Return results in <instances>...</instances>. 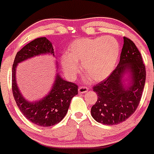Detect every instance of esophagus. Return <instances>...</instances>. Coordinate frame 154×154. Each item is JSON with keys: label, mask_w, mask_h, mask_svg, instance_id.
I'll list each match as a JSON object with an SVG mask.
<instances>
[{"label": "esophagus", "mask_w": 154, "mask_h": 154, "mask_svg": "<svg viewBox=\"0 0 154 154\" xmlns=\"http://www.w3.org/2000/svg\"><path fill=\"white\" fill-rule=\"evenodd\" d=\"M88 91V88L85 86H81L79 88V94H84V93H86Z\"/></svg>", "instance_id": "1"}]
</instances>
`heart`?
Listing matches in <instances>:
<instances>
[{
  "instance_id": "b5f03b06",
  "label": "heart",
  "mask_w": 154,
  "mask_h": 154,
  "mask_svg": "<svg viewBox=\"0 0 154 154\" xmlns=\"http://www.w3.org/2000/svg\"><path fill=\"white\" fill-rule=\"evenodd\" d=\"M120 54V46L115 38L100 36L80 39L73 42L69 53L61 57L62 66L66 75L74 79L81 71L79 63L91 79L102 81L115 69Z\"/></svg>"
}]
</instances>
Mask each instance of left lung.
Segmentation results:
<instances>
[{
  "mask_svg": "<svg viewBox=\"0 0 154 154\" xmlns=\"http://www.w3.org/2000/svg\"><path fill=\"white\" fill-rule=\"evenodd\" d=\"M127 74H129L128 83L125 80ZM145 80L146 69L141 55L132 40L124 37L118 66L108 78L93 87L98 100L91 107L92 118L106 125L126 121L138 107Z\"/></svg>",
  "mask_w": 154,
  "mask_h": 154,
  "instance_id": "left-lung-1",
  "label": "left lung"
}]
</instances>
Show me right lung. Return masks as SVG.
Masks as SVG:
<instances>
[{"label":"right lung","instance_id":"1","mask_svg":"<svg viewBox=\"0 0 154 154\" xmlns=\"http://www.w3.org/2000/svg\"><path fill=\"white\" fill-rule=\"evenodd\" d=\"M45 54L54 56L53 44L46 37L35 39L17 52L12 68V91L18 108L29 121L38 126L49 127L66 116L72 98L78 94V85L66 81L57 73L51 91L46 96L36 101L24 98L17 84V66L28 59Z\"/></svg>","mask_w":154,"mask_h":154}]
</instances>
